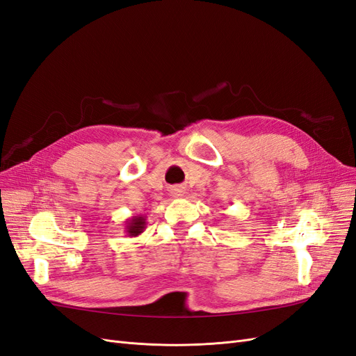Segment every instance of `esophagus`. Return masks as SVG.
Returning <instances> with one entry per match:
<instances>
[{
	"mask_svg": "<svg viewBox=\"0 0 356 356\" xmlns=\"http://www.w3.org/2000/svg\"><path fill=\"white\" fill-rule=\"evenodd\" d=\"M182 193H184V190H182V188H174V190H172V195H174L175 197L182 196Z\"/></svg>",
	"mask_w": 356,
	"mask_h": 356,
	"instance_id": "obj_1",
	"label": "esophagus"
}]
</instances>
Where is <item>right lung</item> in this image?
Masks as SVG:
<instances>
[{"mask_svg":"<svg viewBox=\"0 0 356 356\" xmlns=\"http://www.w3.org/2000/svg\"><path fill=\"white\" fill-rule=\"evenodd\" d=\"M145 225H147L145 217H143V215H136V217H132L126 221L124 232L129 238H136V236H139L145 230Z\"/></svg>","mask_w":356,"mask_h":356,"instance_id":"obj_1","label":"right lung"}]
</instances>
